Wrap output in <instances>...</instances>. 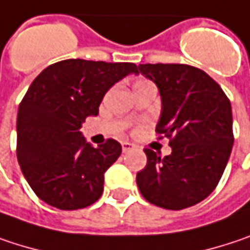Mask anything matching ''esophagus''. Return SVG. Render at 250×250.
<instances>
[{"label":"esophagus","instance_id":"obj_1","mask_svg":"<svg viewBox=\"0 0 250 250\" xmlns=\"http://www.w3.org/2000/svg\"><path fill=\"white\" fill-rule=\"evenodd\" d=\"M122 148H123V151L127 153V151H130V150H133V148H136L134 145H131V143H128V142H123L122 143Z\"/></svg>","mask_w":250,"mask_h":250}]
</instances>
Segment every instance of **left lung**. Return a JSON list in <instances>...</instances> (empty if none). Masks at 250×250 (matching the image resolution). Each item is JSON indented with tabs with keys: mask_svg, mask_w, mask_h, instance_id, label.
<instances>
[{
	"mask_svg": "<svg viewBox=\"0 0 250 250\" xmlns=\"http://www.w3.org/2000/svg\"><path fill=\"white\" fill-rule=\"evenodd\" d=\"M162 97L156 131L167 137L171 153L160 157L146 148L147 165L137 173L142 196L163 209L180 210L215 190L232 146V107L220 85L188 64H140Z\"/></svg>",
	"mask_w": 250,
	"mask_h": 250,
	"instance_id": "obj_1",
	"label": "left lung"
}]
</instances>
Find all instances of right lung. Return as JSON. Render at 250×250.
<instances>
[{"label":"right lung","instance_id":"add662e5","mask_svg":"<svg viewBox=\"0 0 250 250\" xmlns=\"http://www.w3.org/2000/svg\"><path fill=\"white\" fill-rule=\"evenodd\" d=\"M137 73L133 62L71 58L44 68L31 83L17 116V159L34 193L61 210H77L97 202L104 173L122 154L108 139L88 145L80 128L111 85Z\"/></svg>","mask_w":250,"mask_h":250}]
</instances>
